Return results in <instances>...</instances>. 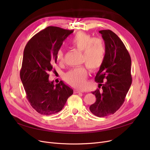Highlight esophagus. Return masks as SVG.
<instances>
[{
	"label": "esophagus",
	"mask_w": 150,
	"mask_h": 150,
	"mask_svg": "<svg viewBox=\"0 0 150 150\" xmlns=\"http://www.w3.org/2000/svg\"><path fill=\"white\" fill-rule=\"evenodd\" d=\"M81 92L80 91H79V90H77V89L74 90V93H81Z\"/></svg>",
	"instance_id": "esophagus-1"
}]
</instances>
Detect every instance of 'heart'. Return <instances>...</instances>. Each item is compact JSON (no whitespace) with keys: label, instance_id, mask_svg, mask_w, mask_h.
Wrapping results in <instances>:
<instances>
[{"label":"heart","instance_id":"b5f03b06","mask_svg":"<svg viewBox=\"0 0 150 150\" xmlns=\"http://www.w3.org/2000/svg\"><path fill=\"white\" fill-rule=\"evenodd\" d=\"M70 45L78 50L82 52L81 62L91 70L98 69L105 57V47L103 40L98 38H92L88 33L78 32L70 41ZM58 62L64 61V52L59 49L56 53ZM88 72L84 67L71 69L64 75V80L70 86L82 89L86 86Z\"/></svg>","mask_w":150,"mask_h":150}]
</instances>
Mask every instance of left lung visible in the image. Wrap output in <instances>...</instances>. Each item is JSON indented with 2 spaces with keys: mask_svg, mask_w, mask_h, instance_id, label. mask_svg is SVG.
<instances>
[{
  "mask_svg": "<svg viewBox=\"0 0 150 150\" xmlns=\"http://www.w3.org/2000/svg\"><path fill=\"white\" fill-rule=\"evenodd\" d=\"M99 33L105 41L106 52L95 80L102 89L92 92L96 101L89 109L93 115L103 117L114 114L124 103L132 83L131 59L124 44L113 31L104 30Z\"/></svg>",
  "mask_w": 150,
  "mask_h": 150,
  "instance_id": "8db88e82",
  "label": "left lung"
}]
</instances>
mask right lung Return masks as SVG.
Returning a JSON list of instances; mask_svg holds the SVG:
<instances>
[{
  "mask_svg": "<svg viewBox=\"0 0 150 150\" xmlns=\"http://www.w3.org/2000/svg\"><path fill=\"white\" fill-rule=\"evenodd\" d=\"M74 32L50 26L31 38L23 51L20 76L31 106L41 114L50 115L62 109L73 89L61 81L54 84L49 72L57 63L56 53Z\"/></svg>",
  "mask_w": 150,
  "mask_h": 150,
  "instance_id": "obj_1",
  "label": "right lung"
}]
</instances>
